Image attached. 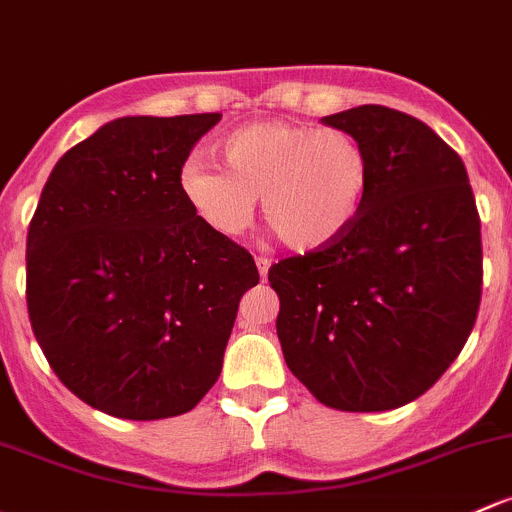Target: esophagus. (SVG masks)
Listing matches in <instances>:
<instances>
[{
	"instance_id": "obj_1",
	"label": "esophagus",
	"mask_w": 512,
	"mask_h": 512,
	"mask_svg": "<svg viewBox=\"0 0 512 512\" xmlns=\"http://www.w3.org/2000/svg\"><path fill=\"white\" fill-rule=\"evenodd\" d=\"M272 267V260H267V257H257V270H260V277L267 279V272H270Z\"/></svg>"
}]
</instances>
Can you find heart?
Returning a JSON list of instances; mask_svg holds the SVG:
<instances>
[{
	"mask_svg": "<svg viewBox=\"0 0 512 512\" xmlns=\"http://www.w3.org/2000/svg\"><path fill=\"white\" fill-rule=\"evenodd\" d=\"M225 169L201 157L181 166V191L218 235L250 225L257 198L277 238L316 252L348 233L370 186V159L351 132L301 122H257L220 142Z\"/></svg>",
	"mask_w": 512,
	"mask_h": 512,
	"instance_id": "heart-1",
	"label": "heart"
}]
</instances>
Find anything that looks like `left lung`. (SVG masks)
<instances>
[{
  "label": "left lung",
  "instance_id": "8db88e82",
  "mask_svg": "<svg viewBox=\"0 0 512 512\" xmlns=\"http://www.w3.org/2000/svg\"><path fill=\"white\" fill-rule=\"evenodd\" d=\"M370 159L343 238L270 267L277 336L299 383L343 412L407 405L464 348L481 304V218L459 154L417 117L360 105L324 117Z\"/></svg>",
  "mask_w": 512,
  "mask_h": 512
}]
</instances>
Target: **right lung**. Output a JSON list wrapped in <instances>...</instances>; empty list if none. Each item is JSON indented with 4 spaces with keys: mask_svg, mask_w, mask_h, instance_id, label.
Masks as SVG:
<instances>
[{
    "mask_svg": "<svg viewBox=\"0 0 512 512\" xmlns=\"http://www.w3.org/2000/svg\"><path fill=\"white\" fill-rule=\"evenodd\" d=\"M218 112L120 117L53 166L26 235V306L53 373L120 419L184 414L218 380L245 247L208 228L181 166Z\"/></svg>",
    "mask_w": 512,
    "mask_h": 512,
    "instance_id": "add662e5",
    "label": "right lung"
}]
</instances>
